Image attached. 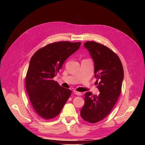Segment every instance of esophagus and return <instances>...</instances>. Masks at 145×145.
Here are the masks:
<instances>
[{
    "label": "esophagus",
    "instance_id": "34e87169",
    "mask_svg": "<svg viewBox=\"0 0 145 145\" xmlns=\"http://www.w3.org/2000/svg\"><path fill=\"white\" fill-rule=\"evenodd\" d=\"M73 93H74L76 95H78V96H80V95H82L81 93L77 91H73Z\"/></svg>",
    "mask_w": 145,
    "mask_h": 145
}]
</instances>
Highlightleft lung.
I'll use <instances>...</instances> for the list:
<instances>
[{
	"label": "left lung",
	"instance_id": "8db88e82",
	"mask_svg": "<svg viewBox=\"0 0 145 145\" xmlns=\"http://www.w3.org/2000/svg\"><path fill=\"white\" fill-rule=\"evenodd\" d=\"M84 46L94 61L95 77L99 82L100 93H85L80 116L86 121L95 123L104 119L116 104L121 91L123 68L118 56L106 46L95 41H87Z\"/></svg>",
	"mask_w": 145,
	"mask_h": 145
}]
</instances>
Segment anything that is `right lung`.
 <instances>
[{"instance_id":"right-lung-1","label":"right lung","mask_w":145,"mask_h":145,"mask_svg":"<svg viewBox=\"0 0 145 145\" xmlns=\"http://www.w3.org/2000/svg\"><path fill=\"white\" fill-rule=\"evenodd\" d=\"M80 44L67 41L50 43L36 51L31 59L26 90L34 111L44 119L57 116L72 94V91L61 86L53 78Z\"/></svg>"}]
</instances>
